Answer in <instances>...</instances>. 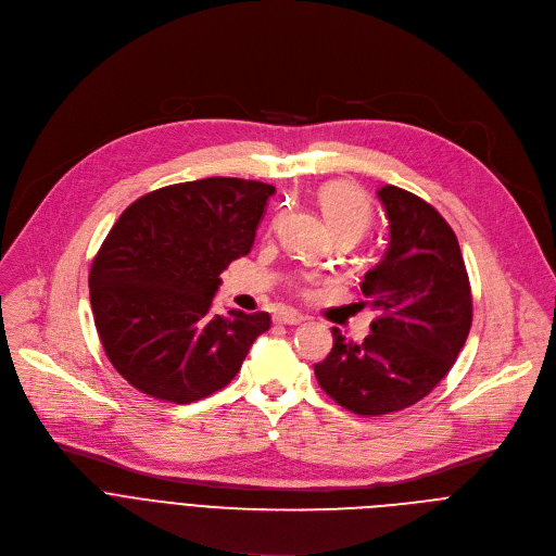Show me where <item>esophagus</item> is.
<instances>
[{
  "label": "esophagus",
  "mask_w": 556,
  "mask_h": 556,
  "mask_svg": "<svg viewBox=\"0 0 556 556\" xmlns=\"http://www.w3.org/2000/svg\"><path fill=\"white\" fill-rule=\"evenodd\" d=\"M278 325H300V323H304V316H300V314H295V312H280L276 318H274Z\"/></svg>",
  "instance_id": "obj_1"
}]
</instances>
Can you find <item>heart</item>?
<instances>
[{
    "label": "heart",
    "instance_id": "1",
    "mask_svg": "<svg viewBox=\"0 0 556 556\" xmlns=\"http://www.w3.org/2000/svg\"><path fill=\"white\" fill-rule=\"evenodd\" d=\"M318 205L333 236L346 233L355 240L371 227L374 210L359 188L346 180L327 182L318 192Z\"/></svg>",
    "mask_w": 556,
    "mask_h": 556
}]
</instances>
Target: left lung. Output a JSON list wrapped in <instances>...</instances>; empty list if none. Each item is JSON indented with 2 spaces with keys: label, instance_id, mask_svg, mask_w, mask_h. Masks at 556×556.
<instances>
[{
  "label": "left lung",
  "instance_id": "8db88e82",
  "mask_svg": "<svg viewBox=\"0 0 556 556\" xmlns=\"http://www.w3.org/2000/svg\"><path fill=\"white\" fill-rule=\"evenodd\" d=\"M378 199L389 250L359 282L378 318L355 344L331 329L333 349L314 364L323 391L355 415L413 406L453 368L472 323V295L455 231L419 197L384 185Z\"/></svg>",
  "mask_w": 556,
  "mask_h": 556
}]
</instances>
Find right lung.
<instances>
[{"label": "right lung", "instance_id": "add662e5", "mask_svg": "<svg viewBox=\"0 0 556 556\" xmlns=\"http://www.w3.org/2000/svg\"><path fill=\"white\" fill-rule=\"evenodd\" d=\"M274 185L212 176L137 199L105 236L90 269L103 351L141 393L190 404L227 387L265 312H212L220 271L252 250Z\"/></svg>", "mask_w": 556, "mask_h": 556}]
</instances>
